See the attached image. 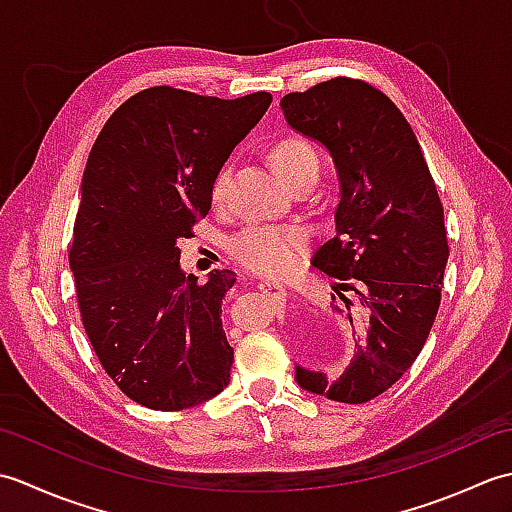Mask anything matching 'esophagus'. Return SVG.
Instances as JSON below:
<instances>
[{"label": "esophagus", "instance_id": "esophagus-1", "mask_svg": "<svg viewBox=\"0 0 512 512\" xmlns=\"http://www.w3.org/2000/svg\"><path fill=\"white\" fill-rule=\"evenodd\" d=\"M257 288L262 290V292H266L268 297H273L275 301H279V303H284L286 301V288L281 286V284H277V281H270V279H262L257 284Z\"/></svg>", "mask_w": 512, "mask_h": 512}]
</instances>
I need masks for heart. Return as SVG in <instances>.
Returning <instances> with one entry per match:
<instances>
[{"instance_id":"obj_1","label":"heart","mask_w":512,"mask_h":512,"mask_svg":"<svg viewBox=\"0 0 512 512\" xmlns=\"http://www.w3.org/2000/svg\"><path fill=\"white\" fill-rule=\"evenodd\" d=\"M273 165L286 184L306 173L321 171L319 151L299 136L281 138L270 151ZM228 167L217 173L211 184V200H224ZM308 246V233L301 226H248L231 242V255L248 270L264 275H286L297 266Z\"/></svg>"}]
</instances>
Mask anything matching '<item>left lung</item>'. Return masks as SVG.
I'll list each match as a JSON object with an SVG mask.
<instances>
[{"mask_svg": "<svg viewBox=\"0 0 512 512\" xmlns=\"http://www.w3.org/2000/svg\"><path fill=\"white\" fill-rule=\"evenodd\" d=\"M286 123L330 151L341 200L336 237L312 266L352 288L365 334L343 372L297 365V383L336 402L361 405L400 380L427 343L449 259L442 202L407 118L374 85L347 76L281 99ZM350 321L352 301L336 292ZM334 301V299H332Z\"/></svg>", "mask_w": 512, "mask_h": 512, "instance_id": "8db88e82", "label": "left lung"}]
</instances>
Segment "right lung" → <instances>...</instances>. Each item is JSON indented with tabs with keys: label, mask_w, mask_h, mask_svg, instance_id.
Returning a JSON list of instances; mask_svg holds the SVG:
<instances>
[{
	"label": "right lung",
	"mask_w": 512,
	"mask_h": 512,
	"mask_svg": "<svg viewBox=\"0 0 512 512\" xmlns=\"http://www.w3.org/2000/svg\"><path fill=\"white\" fill-rule=\"evenodd\" d=\"M270 103L268 92L224 101L156 85L118 107L90 151L70 248L76 301L107 376L138 405L189 409L231 380L220 314L235 273L200 284L176 244Z\"/></svg>",
	"instance_id": "right-lung-1"
}]
</instances>
